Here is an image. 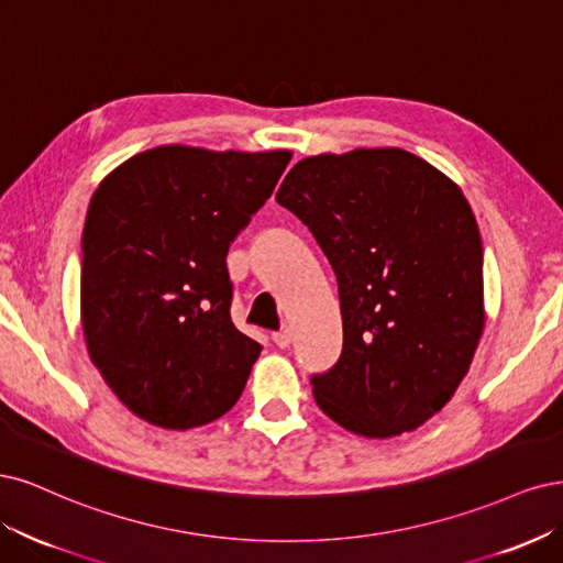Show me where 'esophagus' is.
Segmentation results:
<instances>
[{"mask_svg": "<svg viewBox=\"0 0 563 563\" xmlns=\"http://www.w3.org/2000/svg\"><path fill=\"white\" fill-rule=\"evenodd\" d=\"M271 339H274V343L278 349H287L289 343H292V334H289V330H280V332H274L271 334Z\"/></svg>", "mask_w": 563, "mask_h": 563, "instance_id": "esophagus-1", "label": "esophagus"}]
</instances>
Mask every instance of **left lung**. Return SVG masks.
Segmentation results:
<instances>
[{"instance_id":"left-lung-1","label":"left lung","mask_w":563,"mask_h":563,"mask_svg":"<svg viewBox=\"0 0 563 563\" xmlns=\"http://www.w3.org/2000/svg\"><path fill=\"white\" fill-rule=\"evenodd\" d=\"M276 201L316 235L339 283L343 351L318 407L355 434L423 426L456 393L484 330V252L459 185L405 150L299 161Z\"/></svg>"}]
</instances>
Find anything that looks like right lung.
I'll return each instance as SVG.
<instances>
[{
    "mask_svg": "<svg viewBox=\"0 0 563 563\" xmlns=\"http://www.w3.org/2000/svg\"><path fill=\"white\" fill-rule=\"evenodd\" d=\"M292 154L185 144L123 161L90 198L81 239V328L119 400L152 426L224 416L262 346L231 322L227 252Z\"/></svg>",
    "mask_w": 563,
    "mask_h": 563,
    "instance_id": "1",
    "label": "right lung"
}]
</instances>
